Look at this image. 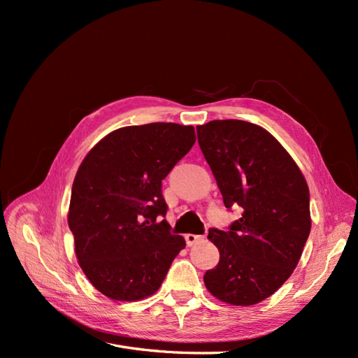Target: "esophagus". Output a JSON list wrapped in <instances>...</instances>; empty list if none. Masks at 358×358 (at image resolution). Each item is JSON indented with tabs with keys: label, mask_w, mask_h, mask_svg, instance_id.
I'll return each instance as SVG.
<instances>
[{
	"label": "esophagus",
	"mask_w": 358,
	"mask_h": 358,
	"mask_svg": "<svg viewBox=\"0 0 358 358\" xmlns=\"http://www.w3.org/2000/svg\"><path fill=\"white\" fill-rule=\"evenodd\" d=\"M185 241H187L188 246H192V245H196L199 242H203L204 241V236H200V234H187L185 236Z\"/></svg>",
	"instance_id": "1"
}]
</instances>
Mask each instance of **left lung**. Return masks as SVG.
<instances>
[{
    "label": "left lung",
    "mask_w": 358,
    "mask_h": 358,
    "mask_svg": "<svg viewBox=\"0 0 358 358\" xmlns=\"http://www.w3.org/2000/svg\"><path fill=\"white\" fill-rule=\"evenodd\" d=\"M201 152L225 208L241 206L229 231L210 229L220 262L204 275L213 297L252 306L284 285L310 233L309 188L301 170L267 129L225 119L197 127Z\"/></svg>",
    "instance_id": "obj_1"
}]
</instances>
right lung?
Returning a JSON list of instances; mask_svg holds the SVG:
<instances>
[{
  "label": "right lung",
  "mask_w": 358,
  "mask_h": 358,
  "mask_svg": "<svg viewBox=\"0 0 358 358\" xmlns=\"http://www.w3.org/2000/svg\"><path fill=\"white\" fill-rule=\"evenodd\" d=\"M196 143L191 125L154 122L103 137L73 182L69 227L80 268L101 294H155L185 239L170 233L161 180Z\"/></svg>",
  "instance_id": "add662e5"
}]
</instances>
